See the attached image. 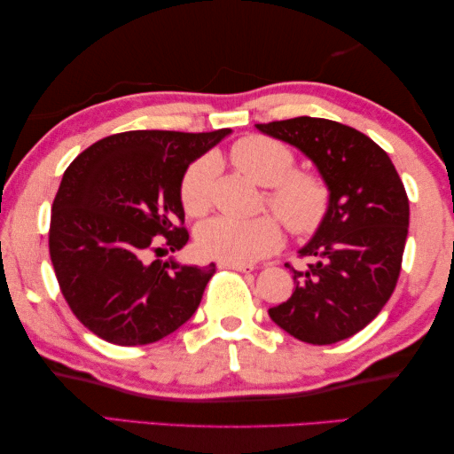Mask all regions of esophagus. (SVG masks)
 <instances>
[{
	"label": "esophagus",
	"mask_w": 454,
	"mask_h": 454,
	"mask_svg": "<svg viewBox=\"0 0 454 454\" xmlns=\"http://www.w3.org/2000/svg\"><path fill=\"white\" fill-rule=\"evenodd\" d=\"M219 270H235V271H241V273H249V271H254L255 267L249 265V263H227V262H219Z\"/></svg>",
	"instance_id": "34e87169"
}]
</instances>
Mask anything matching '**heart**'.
<instances>
[{
	"label": "heart",
	"instance_id": "obj_1",
	"mask_svg": "<svg viewBox=\"0 0 454 454\" xmlns=\"http://www.w3.org/2000/svg\"><path fill=\"white\" fill-rule=\"evenodd\" d=\"M233 165L267 187V207L286 223L294 235L316 231L330 207V189L322 175L308 168H294L292 146L265 135H247L229 148ZM213 159L192 162L181 181V203L192 217L207 213L211 205ZM284 233L276 217L231 219L215 217L203 223L197 233L199 251L205 257L227 263H254L276 251Z\"/></svg>",
	"mask_w": 454,
	"mask_h": 454
}]
</instances>
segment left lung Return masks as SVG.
<instances>
[{"label":"left lung","mask_w":454,"mask_h":454,"mask_svg":"<svg viewBox=\"0 0 454 454\" xmlns=\"http://www.w3.org/2000/svg\"><path fill=\"white\" fill-rule=\"evenodd\" d=\"M306 154L328 183L330 207L294 270V294L270 317L306 344L358 333L390 300L408 235V197L388 154L352 126L297 116L255 124Z\"/></svg>","instance_id":"1"}]
</instances>
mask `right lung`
Returning <instances> with one entry per match:
<instances>
[{
    "instance_id": "obj_1",
    "label": "right lung",
    "mask_w": 454,
    "mask_h": 454,
    "mask_svg": "<svg viewBox=\"0 0 454 454\" xmlns=\"http://www.w3.org/2000/svg\"><path fill=\"white\" fill-rule=\"evenodd\" d=\"M229 132H118L66 168L51 205L50 257L72 314L98 338L153 344L197 311L215 263L151 255L187 245L183 175Z\"/></svg>"
}]
</instances>
